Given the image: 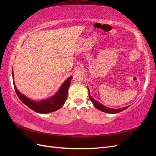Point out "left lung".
<instances>
[{
    "instance_id": "obj_1",
    "label": "left lung",
    "mask_w": 156,
    "mask_h": 156,
    "mask_svg": "<svg viewBox=\"0 0 156 156\" xmlns=\"http://www.w3.org/2000/svg\"><path fill=\"white\" fill-rule=\"evenodd\" d=\"M88 88V96H89V98L90 101L92 102L94 106L95 107L98 109H99L101 111H103L104 112L106 113H111V114H115V113H118V112H120L122 111H124L125 109H126L127 108H128L130 105L129 106H127L123 108H109L108 107H106L105 105H103V104H101V103H100L99 101H98L97 100H96L95 99H94L91 95L90 94V90H89V88Z\"/></svg>"
}]
</instances>
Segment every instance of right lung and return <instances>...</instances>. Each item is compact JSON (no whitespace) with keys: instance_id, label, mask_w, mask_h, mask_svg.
Instances as JSON below:
<instances>
[{"instance_id":"right-lung-1","label":"right lung","mask_w":156,"mask_h":156,"mask_svg":"<svg viewBox=\"0 0 156 156\" xmlns=\"http://www.w3.org/2000/svg\"><path fill=\"white\" fill-rule=\"evenodd\" d=\"M12 77L13 81V86L20 100L32 110L41 114H46L51 112H54L62 107L67 100L68 91L69 87L72 76L68 77L62 83V85L53 96L49 98L46 100H42L40 101L32 100L30 98L23 95L16 88L13 80V72L12 69Z\"/></svg>"}]
</instances>
